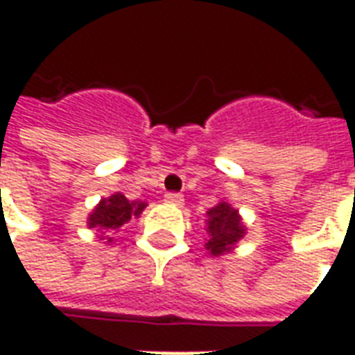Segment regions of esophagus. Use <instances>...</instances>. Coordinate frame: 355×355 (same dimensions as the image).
Here are the masks:
<instances>
[{
    "label": "esophagus",
    "mask_w": 355,
    "mask_h": 355,
    "mask_svg": "<svg viewBox=\"0 0 355 355\" xmlns=\"http://www.w3.org/2000/svg\"><path fill=\"white\" fill-rule=\"evenodd\" d=\"M165 201L171 203V205H177V207H180V205L184 203V198H182L180 193H167V196H165Z\"/></svg>",
    "instance_id": "esophagus-1"
}]
</instances>
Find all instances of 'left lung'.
<instances>
[{
  "instance_id": "left-lung-1",
  "label": "left lung",
  "mask_w": 355,
  "mask_h": 355,
  "mask_svg": "<svg viewBox=\"0 0 355 355\" xmlns=\"http://www.w3.org/2000/svg\"><path fill=\"white\" fill-rule=\"evenodd\" d=\"M205 249L211 257H223L232 253L238 241L245 238V224L236 207H232L228 201L220 200L215 207H211L205 215Z\"/></svg>"
}]
</instances>
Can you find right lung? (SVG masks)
Masks as SVG:
<instances>
[{"instance_id":"right-lung-1","label":"right lung","mask_w":355,"mask_h":355,"mask_svg":"<svg viewBox=\"0 0 355 355\" xmlns=\"http://www.w3.org/2000/svg\"><path fill=\"white\" fill-rule=\"evenodd\" d=\"M146 201L127 200L121 192L112 193L108 198H102L94 205V209L87 216V226L91 230L98 232L101 239H106L108 243H112L114 239L106 236V234L119 230L121 226H125L132 218H139L142 215V211L146 209Z\"/></svg>"}]
</instances>
